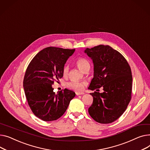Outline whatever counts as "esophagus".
<instances>
[{
	"label": "esophagus",
	"mask_w": 150,
	"mask_h": 150,
	"mask_svg": "<svg viewBox=\"0 0 150 150\" xmlns=\"http://www.w3.org/2000/svg\"><path fill=\"white\" fill-rule=\"evenodd\" d=\"M84 93L83 92H76V94L77 96H79V95H82V94H83Z\"/></svg>",
	"instance_id": "1"
}]
</instances>
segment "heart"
Wrapping results in <instances>:
<instances>
[{"instance_id": "heart-1", "label": "heart", "mask_w": 150, "mask_h": 150, "mask_svg": "<svg viewBox=\"0 0 150 150\" xmlns=\"http://www.w3.org/2000/svg\"><path fill=\"white\" fill-rule=\"evenodd\" d=\"M76 65L77 67L80 69V70L83 73L90 70V65L89 62L84 58L79 59L76 62ZM69 67L68 65H65L63 68V74L64 76H67L68 74ZM85 86V82L72 81L67 83V86L69 88L73 89L76 91H81L83 90V87Z\"/></svg>"}]
</instances>
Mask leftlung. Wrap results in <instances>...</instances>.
Segmentation results:
<instances>
[{
	"label": "left lung",
	"instance_id": "left-lung-1",
	"mask_svg": "<svg viewBox=\"0 0 150 150\" xmlns=\"http://www.w3.org/2000/svg\"><path fill=\"white\" fill-rule=\"evenodd\" d=\"M84 52L94 64V77L88 89L103 88L102 93H90L93 102L88 112L95 121L110 124L122 116L130 102L133 81L130 67L125 57L109 45L86 48Z\"/></svg>",
	"mask_w": 150,
	"mask_h": 150
}]
</instances>
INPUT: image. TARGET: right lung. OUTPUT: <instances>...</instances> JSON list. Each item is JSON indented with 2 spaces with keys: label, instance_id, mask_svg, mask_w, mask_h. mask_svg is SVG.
I'll list each match as a JSON object with an SVG mask.
<instances>
[{
  "label": "right lung",
  "instance_id": "obj_1",
  "mask_svg": "<svg viewBox=\"0 0 150 150\" xmlns=\"http://www.w3.org/2000/svg\"><path fill=\"white\" fill-rule=\"evenodd\" d=\"M75 51L47 47L34 56L26 70L23 88L26 98L34 115L43 121L60 118L66 111L75 93L65 88L56 94L52 85L63 77V68Z\"/></svg>",
  "mask_w": 150,
  "mask_h": 150
}]
</instances>
